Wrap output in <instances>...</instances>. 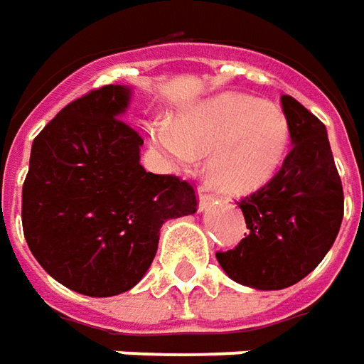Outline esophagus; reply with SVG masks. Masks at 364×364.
<instances>
[{
	"label": "esophagus",
	"instance_id": "esophagus-1",
	"mask_svg": "<svg viewBox=\"0 0 364 364\" xmlns=\"http://www.w3.org/2000/svg\"><path fill=\"white\" fill-rule=\"evenodd\" d=\"M213 205V197L209 195V193L201 191L199 193V211H205V209H209Z\"/></svg>",
	"mask_w": 364,
	"mask_h": 364
}]
</instances>
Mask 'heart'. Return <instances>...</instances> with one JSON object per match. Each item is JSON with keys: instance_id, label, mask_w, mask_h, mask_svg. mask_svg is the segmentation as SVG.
Wrapping results in <instances>:
<instances>
[{"instance_id": "b5f03b06", "label": "heart", "mask_w": 364, "mask_h": 364, "mask_svg": "<svg viewBox=\"0 0 364 364\" xmlns=\"http://www.w3.org/2000/svg\"><path fill=\"white\" fill-rule=\"evenodd\" d=\"M149 137L175 169H187L207 155L209 187L243 197L265 187L281 169L291 127L275 103L229 91L193 105L177 121L155 119Z\"/></svg>"}]
</instances>
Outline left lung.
<instances>
[{"label":"left lung","instance_id":"8db88e82","mask_svg":"<svg viewBox=\"0 0 364 364\" xmlns=\"http://www.w3.org/2000/svg\"><path fill=\"white\" fill-rule=\"evenodd\" d=\"M293 149L275 177L239 203L249 235L217 261L235 283L279 291L305 279L325 259L343 221V185L327 127L283 95Z\"/></svg>","mask_w":364,"mask_h":364}]
</instances>
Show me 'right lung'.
Listing matches in <instances>:
<instances>
[{
	"mask_svg": "<svg viewBox=\"0 0 364 364\" xmlns=\"http://www.w3.org/2000/svg\"><path fill=\"white\" fill-rule=\"evenodd\" d=\"M131 95L125 85L95 89L31 145L23 235L47 275L81 295L133 289L153 263L161 225L197 211L189 183L143 169V139L121 119Z\"/></svg>",
	"mask_w": 364,
	"mask_h": 364,
	"instance_id": "right-lung-1",
	"label": "right lung"
}]
</instances>
